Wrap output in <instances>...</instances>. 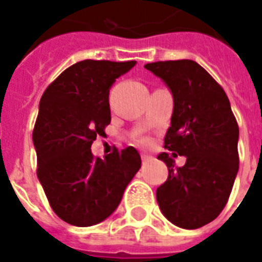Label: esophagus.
Wrapping results in <instances>:
<instances>
[{"mask_svg":"<svg viewBox=\"0 0 262 262\" xmlns=\"http://www.w3.org/2000/svg\"><path fill=\"white\" fill-rule=\"evenodd\" d=\"M142 160L143 162H149V160H151V157L147 156V155H142Z\"/></svg>","mask_w":262,"mask_h":262,"instance_id":"esophagus-1","label":"esophagus"}]
</instances>
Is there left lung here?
Masks as SVG:
<instances>
[{
  "instance_id": "left-lung-1",
  "label": "left lung",
  "mask_w": 262,
  "mask_h": 262,
  "mask_svg": "<svg viewBox=\"0 0 262 262\" xmlns=\"http://www.w3.org/2000/svg\"><path fill=\"white\" fill-rule=\"evenodd\" d=\"M173 93L171 126L160 153L169 177L157 188L164 217L174 226L194 230L211 223L226 207L238 171V125L224 89L190 59L146 63ZM177 154L188 160L174 167Z\"/></svg>"
}]
</instances>
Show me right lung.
I'll return each mask as SVG.
<instances>
[{
	"instance_id": "add662e5",
	"label": "right lung",
	"mask_w": 262,
	"mask_h": 262,
	"mask_svg": "<svg viewBox=\"0 0 262 262\" xmlns=\"http://www.w3.org/2000/svg\"><path fill=\"white\" fill-rule=\"evenodd\" d=\"M136 61L85 59L65 69L42 95L32 140L36 174L55 214L76 227H89L116 210L142 159L135 147L105 159L91 151L111 123L109 89Z\"/></svg>"
}]
</instances>
